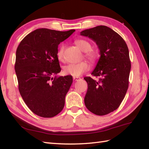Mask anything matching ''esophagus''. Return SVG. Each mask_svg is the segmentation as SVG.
<instances>
[{"instance_id":"34e87169","label":"esophagus","mask_w":149,"mask_h":149,"mask_svg":"<svg viewBox=\"0 0 149 149\" xmlns=\"http://www.w3.org/2000/svg\"><path fill=\"white\" fill-rule=\"evenodd\" d=\"M73 79H74V80L75 81H79L80 79V77H73Z\"/></svg>"}]
</instances>
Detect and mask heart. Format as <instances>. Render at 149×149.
<instances>
[{
  "mask_svg": "<svg viewBox=\"0 0 149 149\" xmlns=\"http://www.w3.org/2000/svg\"><path fill=\"white\" fill-rule=\"evenodd\" d=\"M75 43L82 51L85 52V58L91 61H94L96 59V53L91 50V45L88 41L83 39L75 40ZM64 45H61L57 52V57L60 61L64 60ZM90 65L86 61H82L75 64H69L65 66L63 68V73L65 75H70L74 77H79L83 75L84 73L89 70Z\"/></svg>",
  "mask_w": 149,
  "mask_h": 149,
  "instance_id": "heart-1",
  "label": "heart"
}]
</instances>
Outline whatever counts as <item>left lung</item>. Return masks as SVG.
I'll return each mask as SVG.
<instances>
[{
	"label": "left lung",
	"mask_w": 149,
	"mask_h": 149,
	"mask_svg": "<svg viewBox=\"0 0 149 149\" xmlns=\"http://www.w3.org/2000/svg\"><path fill=\"white\" fill-rule=\"evenodd\" d=\"M81 35L93 40L100 54L91 73L100 77L99 81L84 78L88 83L85 106L97 115H105L118 108L127 91L131 67L128 47L118 33L105 26L84 30Z\"/></svg>",
	"instance_id": "obj_1"
}]
</instances>
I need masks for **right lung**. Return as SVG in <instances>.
Masks as SVG:
<instances>
[{"instance_id":"1","label":"right lung","mask_w":149,"mask_h":149,"mask_svg":"<svg viewBox=\"0 0 149 149\" xmlns=\"http://www.w3.org/2000/svg\"><path fill=\"white\" fill-rule=\"evenodd\" d=\"M74 32L38 29L27 34L17 49L15 70L18 90L27 107L38 116L51 118L64 107L73 78L53 76L61 71L57 57L59 44Z\"/></svg>"}]
</instances>
